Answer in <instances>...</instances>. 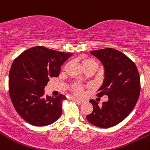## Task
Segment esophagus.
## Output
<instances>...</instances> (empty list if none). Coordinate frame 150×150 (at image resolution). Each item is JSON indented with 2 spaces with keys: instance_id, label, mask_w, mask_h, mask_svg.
<instances>
[{
  "instance_id": "1",
  "label": "esophagus",
  "mask_w": 150,
  "mask_h": 150,
  "mask_svg": "<svg viewBox=\"0 0 150 150\" xmlns=\"http://www.w3.org/2000/svg\"><path fill=\"white\" fill-rule=\"evenodd\" d=\"M72 99L73 100H76V101H78V102H80V103H83V100H81V99H79V98H72Z\"/></svg>"
}]
</instances>
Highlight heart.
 Wrapping results in <instances>:
<instances>
[{
	"mask_svg": "<svg viewBox=\"0 0 150 150\" xmlns=\"http://www.w3.org/2000/svg\"><path fill=\"white\" fill-rule=\"evenodd\" d=\"M92 66H96L98 67V64L94 60L92 59H86L83 61V68H87V67H92ZM72 89L75 94L78 96H82L83 94V86L79 83H75L72 85Z\"/></svg>",
	"mask_w": 150,
	"mask_h": 150,
	"instance_id": "1",
	"label": "heart"
}]
</instances>
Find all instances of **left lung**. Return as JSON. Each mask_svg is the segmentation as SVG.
<instances>
[{
    "label": "left lung",
    "mask_w": 150,
    "mask_h": 150,
    "mask_svg": "<svg viewBox=\"0 0 150 150\" xmlns=\"http://www.w3.org/2000/svg\"><path fill=\"white\" fill-rule=\"evenodd\" d=\"M104 68V79L97 96H108L99 107L94 100L89 102L93 111L86 115L89 123L100 128H109L124 121L138 100L141 81L136 65L126 54L112 48L91 51Z\"/></svg>",
    "instance_id": "1"
}]
</instances>
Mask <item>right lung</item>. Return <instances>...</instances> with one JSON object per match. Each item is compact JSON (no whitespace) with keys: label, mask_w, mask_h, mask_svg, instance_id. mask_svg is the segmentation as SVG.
Here are the masks:
<instances>
[{"label":"right lung","mask_w":150,"mask_h":150,"mask_svg":"<svg viewBox=\"0 0 150 150\" xmlns=\"http://www.w3.org/2000/svg\"><path fill=\"white\" fill-rule=\"evenodd\" d=\"M72 53L34 47L23 52L12 63L9 74V93L14 107L33 126L50 125L62 113L65 96H44L50 78L58 77L61 66Z\"/></svg>","instance_id":"right-lung-1"}]
</instances>
